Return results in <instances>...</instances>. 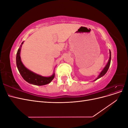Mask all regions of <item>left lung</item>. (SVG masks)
Returning <instances> with one entry per match:
<instances>
[{
    "label": "left lung",
    "mask_w": 128,
    "mask_h": 128,
    "mask_svg": "<svg viewBox=\"0 0 128 128\" xmlns=\"http://www.w3.org/2000/svg\"><path fill=\"white\" fill-rule=\"evenodd\" d=\"M110 58H109V60H108V62L107 64L106 65V66L104 67V68L103 70L102 71V72L100 73L99 75L98 76L97 78H96L94 80H96L99 79L100 77H102V76H103L104 75H105V74L107 72V70H108V68H109L110 66V61H111V52L110 51Z\"/></svg>",
    "instance_id": "obj_1"
}]
</instances>
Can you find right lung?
Here are the masks:
<instances>
[{"label": "right lung", "mask_w": 128, "mask_h": 128, "mask_svg": "<svg viewBox=\"0 0 128 128\" xmlns=\"http://www.w3.org/2000/svg\"><path fill=\"white\" fill-rule=\"evenodd\" d=\"M23 43H24V42H22L21 44ZM21 46L18 50L16 62L19 72L23 77V78L29 83L36 85V86H44V85L50 83L53 80L54 77L55 76V74L53 73V75L51 76L44 77L37 74L32 72V71H30L28 69H27L22 64L21 60L20 51Z\"/></svg>", "instance_id": "obj_1"}]
</instances>
